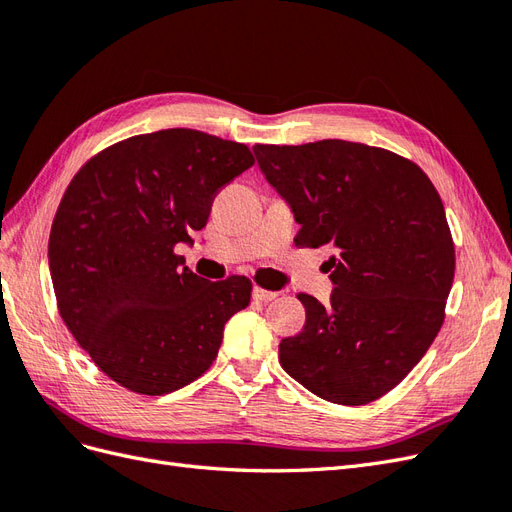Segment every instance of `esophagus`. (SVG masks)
Masks as SVG:
<instances>
[{
  "label": "esophagus",
  "instance_id": "esophagus-1",
  "mask_svg": "<svg viewBox=\"0 0 512 512\" xmlns=\"http://www.w3.org/2000/svg\"><path fill=\"white\" fill-rule=\"evenodd\" d=\"M277 294H280V292L265 290V288H258V286L252 290V297H254L256 301H260V303H271V301H275Z\"/></svg>",
  "mask_w": 512,
  "mask_h": 512
}]
</instances>
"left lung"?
Wrapping results in <instances>:
<instances>
[{"label": "left lung", "mask_w": 512, "mask_h": 512, "mask_svg": "<svg viewBox=\"0 0 512 512\" xmlns=\"http://www.w3.org/2000/svg\"><path fill=\"white\" fill-rule=\"evenodd\" d=\"M267 183L301 226L294 243L331 245L333 294H297L305 327L280 344L290 378L342 406L404 380L436 339L455 277L444 205L414 162L363 143L256 145Z\"/></svg>", "instance_id": "left-lung-1"}]
</instances>
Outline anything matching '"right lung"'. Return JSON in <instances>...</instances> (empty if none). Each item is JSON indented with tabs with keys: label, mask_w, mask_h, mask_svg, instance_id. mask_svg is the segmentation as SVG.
Returning a JSON list of instances; mask_svg holds the SVG:
<instances>
[{
	"label": "right lung",
	"mask_w": 512,
	"mask_h": 512,
	"mask_svg": "<svg viewBox=\"0 0 512 512\" xmlns=\"http://www.w3.org/2000/svg\"><path fill=\"white\" fill-rule=\"evenodd\" d=\"M250 166L241 143L173 128L104 149L70 181L51 228V280L66 327L108 378L164 395L215 361L252 282L203 280L175 250Z\"/></svg>",
	"instance_id": "1"
}]
</instances>
